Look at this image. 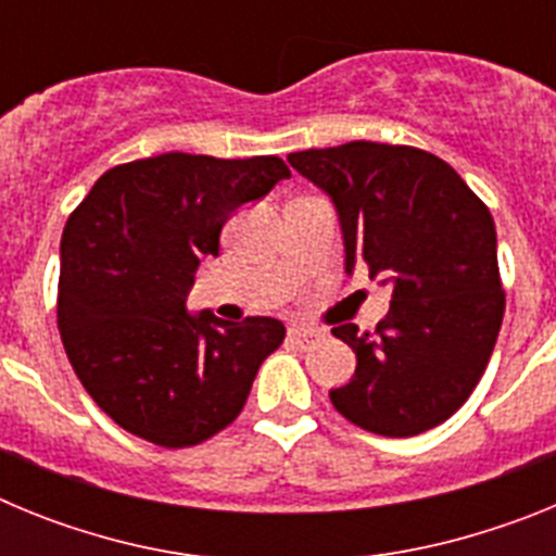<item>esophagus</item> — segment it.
Returning a JSON list of instances; mask_svg holds the SVG:
<instances>
[{
    "label": "esophagus",
    "mask_w": 556,
    "mask_h": 556,
    "mask_svg": "<svg viewBox=\"0 0 556 556\" xmlns=\"http://www.w3.org/2000/svg\"><path fill=\"white\" fill-rule=\"evenodd\" d=\"M314 337H317V331H312V328H303V326L289 328V342H292V345L306 348Z\"/></svg>",
    "instance_id": "34e87169"
}]
</instances>
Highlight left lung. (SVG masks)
<instances>
[{
  "mask_svg": "<svg viewBox=\"0 0 556 556\" xmlns=\"http://www.w3.org/2000/svg\"><path fill=\"white\" fill-rule=\"evenodd\" d=\"M289 164L337 205L348 273L392 287L376 331L331 328L356 353L333 409L381 437L445 424L479 384L507 306L490 208L417 147L348 141L292 152Z\"/></svg>",
  "mask_w": 556,
  "mask_h": 556,
  "instance_id": "1",
  "label": "left lung"
}]
</instances>
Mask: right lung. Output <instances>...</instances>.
Returning <instances> with one entry per match:
<instances>
[{
    "mask_svg": "<svg viewBox=\"0 0 556 556\" xmlns=\"http://www.w3.org/2000/svg\"><path fill=\"white\" fill-rule=\"evenodd\" d=\"M289 166L275 155L164 152L108 169L61 239L58 328L80 384L130 434L189 448L244 409L264 358L287 337L273 317H191L186 294L239 205Z\"/></svg>",
    "mask_w": 556,
    "mask_h": 556,
    "instance_id": "1",
    "label": "right lung"
}]
</instances>
